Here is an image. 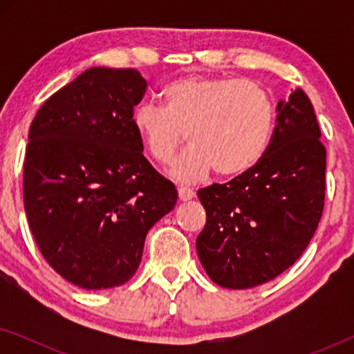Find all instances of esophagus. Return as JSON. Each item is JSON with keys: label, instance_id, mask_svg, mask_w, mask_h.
<instances>
[{"label": "esophagus", "instance_id": "obj_1", "mask_svg": "<svg viewBox=\"0 0 354 354\" xmlns=\"http://www.w3.org/2000/svg\"><path fill=\"white\" fill-rule=\"evenodd\" d=\"M177 192H178V200L180 201H188L195 196V192L188 187H178Z\"/></svg>", "mask_w": 354, "mask_h": 354}]
</instances>
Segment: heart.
I'll use <instances>...</instances> for the list:
<instances>
[{"instance_id": "b5f03b06", "label": "heart", "mask_w": 354, "mask_h": 354, "mask_svg": "<svg viewBox=\"0 0 354 354\" xmlns=\"http://www.w3.org/2000/svg\"><path fill=\"white\" fill-rule=\"evenodd\" d=\"M162 106L140 104L132 125L149 156L172 161L185 140L192 145L172 166L183 182L248 172L268 151L275 127V103L263 85L229 77L185 75L161 90Z\"/></svg>"}]
</instances>
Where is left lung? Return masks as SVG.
I'll list each match as a JSON object with an SVG mask.
<instances>
[{
  "instance_id": "8db88e82",
  "label": "left lung",
  "mask_w": 354,
  "mask_h": 354,
  "mask_svg": "<svg viewBox=\"0 0 354 354\" xmlns=\"http://www.w3.org/2000/svg\"><path fill=\"white\" fill-rule=\"evenodd\" d=\"M326 148L314 108L297 88L279 101L268 151L251 171L198 192L206 225L196 251L212 282L243 290L287 270L324 211Z\"/></svg>"
}]
</instances>
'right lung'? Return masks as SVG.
<instances>
[{
	"label": "right lung",
	"mask_w": 354,
	"mask_h": 354,
	"mask_svg": "<svg viewBox=\"0 0 354 354\" xmlns=\"http://www.w3.org/2000/svg\"><path fill=\"white\" fill-rule=\"evenodd\" d=\"M145 91L138 71L90 67L43 103L28 130V225L46 263L80 288L130 280L148 230L176 206V187L143 156L132 125Z\"/></svg>",
	"instance_id": "obj_1"
}]
</instances>
